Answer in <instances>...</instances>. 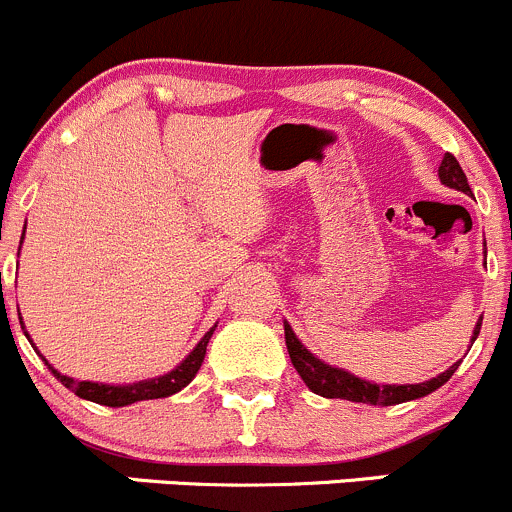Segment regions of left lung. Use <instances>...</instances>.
Wrapping results in <instances>:
<instances>
[{
	"mask_svg": "<svg viewBox=\"0 0 512 512\" xmlns=\"http://www.w3.org/2000/svg\"><path fill=\"white\" fill-rule=\"evenodd\" d=\"M438 178H441V183L446 185V188L473 195L466 173H463V168L458 165V160L453 158L451 153H446L441 160V165H438ZM480 324H483V317H480L476 327H473L471 347L480 334ZM285 344H287V352H289V359H292L294 369H297V374L302 376V381L307 384L309 391L324 396V399H347V401H356V404H369V406H396V404H404V401H414V399H421V396L433 394V391L441 389V386L456 374L458 366H461V361H456V364L448 366L443 374L433 376V379L423 381V384H374V381L361 379V376L349 374V371L327 364V361H322L319 356H314L302 342H299L297 334H294L292 327H289V322H285Z\"/></svg>",
	"mask_w": 512,
	"mask_h": 512,
	"instance_id": "1",
	"label": "left lung"
}]
</instances>
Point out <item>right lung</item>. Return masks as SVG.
I'll return each mask as SVG.
<instances>
[{
  "instance_id": "right-lung-1",
  "label": "right lung",
  "mask_w": 512,
  "mask_h": 512,
  "mask_svg": "<svg viewBox=\"0 0 512 512\" xmlns=\"http://www.w3.org/2000/svg\"><path fill=\"white\" fill-rule=\"evenodd\" d=\"M24 230H27V225H24ZM24 240V237H22ZM19 250H22V242H19ZM19 322H22V317H19ZM215 327L218 324H213L210 327V332H205V337L200 339L198 344L193 347V352L185 356L183 361H180L175 369H170L168 374H160L156 379H143V381H133V384H98V381H79V379H71V376L61 374L59 369H54V366L49 364V361L44 359L39 352H34L44 359V364L49 366L51 374L56 376V379L61 381V384L66 386L69 391H74L79 399H86V401H94V404H101V406H113V409H118V406H131L136 404V401H148V399H165V396H173L178 394L180 389H185V386L190 384V381L195 379V374H198L200 364H203L205 359V349H208V342L210 337H213ZM24 329V327H22ZM27 334V332H24ZM29 339V334H27ZM32 342V339H29Z\"/></svg>"
}]
</instances>
